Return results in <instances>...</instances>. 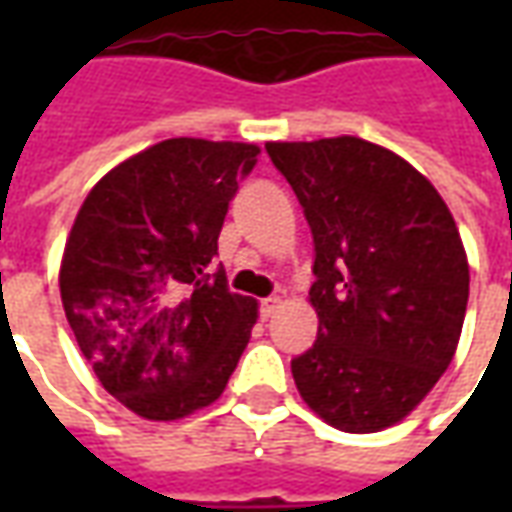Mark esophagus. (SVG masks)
I'll list each match as a JSON object with an SVG mask.
<instances>
[{
    "mask_svg": "<svg viewBox=\"0 0 512 512\" xmlns=\"http://www.w3.org/2000/svg\"><path fill=\"white\" fill-rule=\"evenodd\" d=\"M279 304H282V299H279V296H268V299L260 301V315H263V318H271V315L277 312Z\"/></svg>",
    "mask_w": 512,
    "mask_h": 512,
    "instance_id": "1",
    "label": "esophagus"
}]
</instances>
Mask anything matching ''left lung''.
Returning a JSON list of instances; mask_svg holds the SVG:
<instances>
[{
  "mask_svg": "<svg viewBox=\"0 0 512 512\" xmlns=\"http://www.w3.org/2000/svg\"><path fill=\"white\" fill-rule=\"evenodd\" d=\"M315 244L318 340L290 362L304 403L332 428L376 433L411 414L450 367L469 263L425 175L359 136L268 142Z\"/></svg>",
  "mask_w": 512,
  "mask_h": 512,
  "instance_id": "left-lung-1",
  "label": "left lung"
}]
</instances>
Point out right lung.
Returning <instances> with one entry per match:
<instances>
[{"instance_id": "1", "label": "right lung", "mask_w": 512, "mask_h": 512, "mask_svg": "<svg viewBox=\"0 0 512 512\" xmlns=\"http://www.w3.org/2000/svg\"><path fill=\"white\" fill-rule=\"evenodd\" d=\"M260 147L164 139L98 180L60 266L73 337L112 397L169 422L222 395L257 321L227 288L219 233Z\"/></svg>"}]
</instances>
